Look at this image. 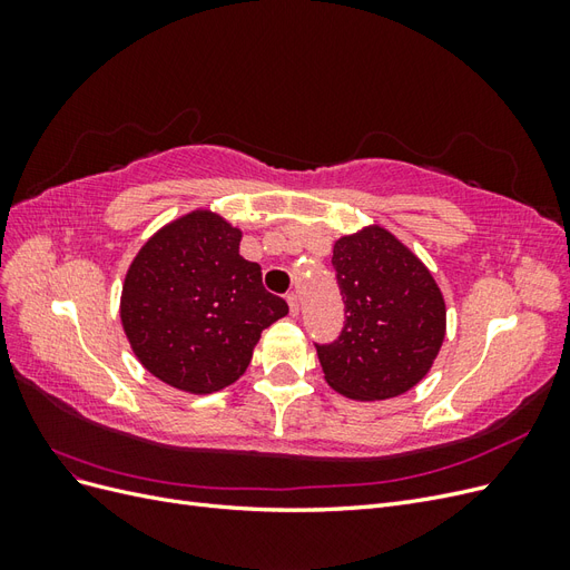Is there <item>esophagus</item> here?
<instances>
[{"label": "esophagus", "instance_id": "obj_1", "mask_svg": "<svg viewBox=\"0 0 570 570\" xmlns=\"http://www.w3.org/2000/svg\"><path fill=\"white\" fill-rule=\"evenodd\" d=\"M287 304H289V314L297 316L299 314V299H297L295 292H289V295H287Z\"/></svg>", "mask_w": 570, "mask_h": 570}]
</instances>
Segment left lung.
Returning a JSON list of instances; mask_svg holds the SVG:
<instances>
[{"instance_id": "left-lung-1", "label": "left lung", "mask_w": 570, "mask_h": 570, "mask_svg": "<svg viewBox=\"0 0 570 570\" xmlns=\"http://www.w3.org/2000/svg\"><path fill=\"white\" fill-rule=\"evenodd\" d=\"M333 268L344 327L331 344H316L327 385L358 402L404 394L423 381L444 340L435 278L381 226L340 237Z\"/></svg>"}]
</instances>
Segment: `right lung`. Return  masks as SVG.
I'll return each instance as SVG.
<instances>
[{
  "label": "right lung",
  "instance_id": "add662e5",
  "mask_svg": "<svg viewBox=\"0 0 570 570\" xmlns=\"http://www.w3.org/2000/svg\"><path fill=\"white\" fill-rule=\"evenodd\" d=\"M243 233L214 212L170 220L137 252L120 295V321L140 364L170 387L212 394L233 385L262 331L287 302L239 256Z\"/></svg>",
  "mask_w": 570,
  "mask_h": 570
}]
</instances>
